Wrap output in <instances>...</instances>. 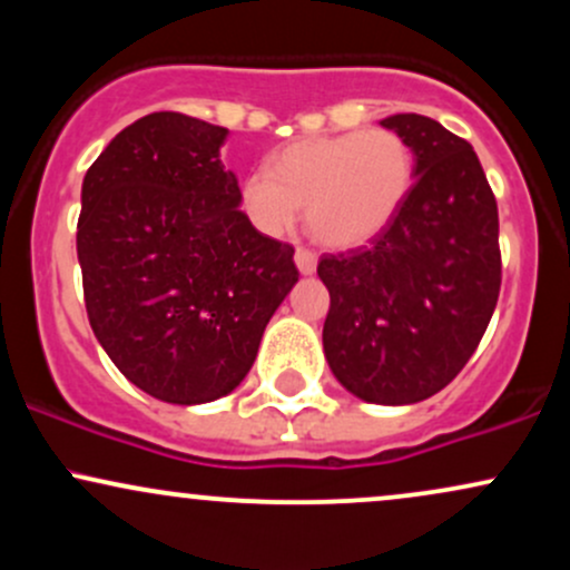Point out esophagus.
<instances>
[{"label":"esophagus","instance_id":"esophagus-1","mask_svg":"<svg viewBox=\"0 0 570 570\" xmlns=\"http://www.w3.org/2000/svg\"><path fill=\"white\" fill-rule=\"evenodd\" d=\"M294 263H297V271L303 273V276H311V273H316L318 257L311 248H297V252H294Z\"/></svg>","mask_w":570,"mask_h":570}]
</instances>
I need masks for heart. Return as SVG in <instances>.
Returning <instances> with one entry per match:
<instances>
[{
	"label": "heart",
	"instance_id": "heart-1",
	"mask_svg": "<svg viewBox=\"0 0 570 570\" xmlns=\"http://www.w3.org/2000/svg\"><path fill=\"white\" fill-rule=\"evenodd\" d=\"M415 155L389 128L313 136L281 149L271 168L240 185V208L265 235H284L305 206L307 233L326 248L377 238L407 200Z\"/></svg>",
	"mask_w": 570,
	"mask_h": 570
}]
</instances>
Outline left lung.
<instances>
[{"instance_id": "left-lung-1", "label": "left lung", "mask_w": 570, "mask_h": 570, "mask_svg": "<svg viewBox=\"0 0 570 570\" xmlns=\"http://www.w3.org/2000/svg\"><path fill=\"white\" fill-rule=\"evenodd\" d=\"M410 144L415 181L370 246L324 254V356L353 396L415 404L442 391L499 303V206L472 144L423 115L381 120Z\"/></svg>"}]
</instances>
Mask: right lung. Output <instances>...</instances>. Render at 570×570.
Returning a JSON list of instances; mask_svg holds the SVG:
<instances>
[{
    "label": "right lung",
    "instance_id": "obj_1",
    "mask_svg": "<svg viewBox=\"0 0 570 570\" xmlns=\"http://www.w3.org/2000/svg\"><path fill=\"white\" fill-rule=\"evenodd\" d=\"M227 128L155 112L122 128L82 179L85 311L115 367L168 404H206L248 375L297 284L294 248L240 212L219 160Z\"/></svg>",
    "mask_w": 570,
    "mask_h": 570
}]
</instances>
